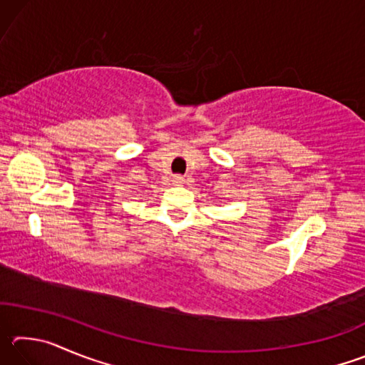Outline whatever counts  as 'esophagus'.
Listing matches in <instances>:
<instances>
[{"mask_svg": "<svg viewBox=\"0 0 365 365\" xmlns=\"http://www.w3.org/2000/svg\"><path fill=\"white\" fill-rule=\"evenodd\" d=\"M172 182H174L175 185H182L185 182V178L182 175H174L172 177Z\"/></svg>", "mask_w": 365, "mask_h": 365, "instance_id": "34e87169", "label": "esophagus"}]
</instances>
